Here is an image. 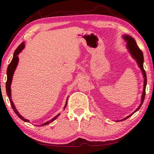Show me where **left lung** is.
<instances>
[{"label": "left lung", "mask_w": 154, "mask_h": 154, "mask_svg": "<svg viewBox=\"0 0 154 154\" xmlns=\"http://www.w3.org/2000/svg\"><path fill=\"white\" fill-rule=\"evenodd\" d=\"M123 38L124 39L125 41L127 42V47L129 49L130 54H132V57L137 60L138 66H139L141 71L143 72V77H144V85H143L144 87H143V91L142 94V97H141V102H140V104L139 105V106H138L137 108V110H136L134 112L132 113V114L124 118V119L117 121V122H122V121H124L125 119H127L128 118H129L133 114H134L135 112H137V110H139V108L141 107V106H142L143 102H144V99L145 96V88H146V85H147V75H146L145 71L144 68H143V61H144V58H143V54L142 51H141V50L139 49V48L138 47L137 42H136L134 39L132 38V37L130 36V35H123Z\"/></svg>", "instance_id": "left-lung-1"}]
</instances>
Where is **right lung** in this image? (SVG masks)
<instances>
[{"mask_svg":"<svg viewBox=\"0 0 154 154\" xmlns=\"http://www.w3.org/2000/svg\"><path fill=\"white\" fill-rule=\"evenodd\" d=\"M24 46H24V42H22V44L17 48V49L15 50V52H14L13 59H12L11 63L9 64L8 67H7V82H6V91H7V95H8L9 101H10V104H11V107H12V108H13V110H14L15 113H16V114L18 116L20 119H21L22 120H23L24 122H29V120L24 119V118L22 117V116L20 115L18 112H17V110H16V107H15L13 101H12V100H11V81H12V78H13L14 73L15 72V69H16V68L17 67V63H18V57H17V55H18L20 54V52H21L22 50L24 49ZM67 104V99L66 103H65V105L64 106V110H65V108H66ZM59 115L60 114H58L57 116H55L54 118H52L51 120H50V121H48V122H46V123H43V124L40 125V126H42H42L43 125H46L49 124V123H52L53 121H54L58 117H59Z\"/></svg>","mask_w":154,"mask_h":154,"instance_id":"add662e5","label":"right lung"}]
</instances>
